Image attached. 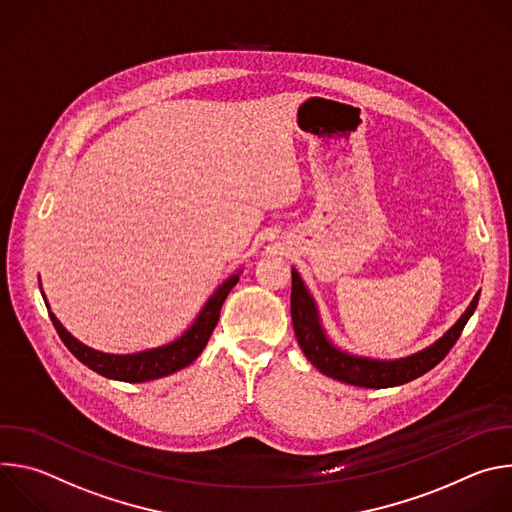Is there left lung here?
Here are the masks:
<instances>
[{"label": "left lung", "instance_id": "1", "mask_svg": "<svg viewBox=\"0 0 512 512\" xmlns=\"http://www.w3.org/2000/svg\"><path fill=\"white\" fill-rule=\"evenodd\" d=\"M478 296L480 294L474 296L466 312L452 328L444 332V336L409 356L383 360L346 352L328 338L314 296L310 294L302 275L291 267V322H294L302 352L322 375L367 389H387L409 383L431 371L437 362H442L474 314Z\"/></svg>", "mask_w": 512, "mask_h": 512}]
</instances>
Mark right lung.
<instances>
[{"mask_svg":"<svg viewBox=\"0 0 512 512\" xmlns=\"http://www.w3.org/2000/svg\"><path fill=\"white\" fill-rule=\"evenodd\" d=\"M239 277H241V269L237 273L229 275L221 285H218L212 291V296L200 308L194 322L178 338H174L168 344L156 346V348L129 352V354L103 352V350H95V348L83 344L79 338L72 336L60 324V320L50 312V304L44 294H42V298L46 302L50 320H52L58 336L66 344V348L75 354L83 364H87L91 371H95L107 379H113V381L145 383V381H154V379L174 375L176 371L188 367V364H192L200 356V352L208 344V338H210L214 326L218 324V316H221V308L229 296V291L237 285Z\"/></svg>","mask_w":512,"mask_h":512,"instance_id":"obj_1","label":"right lung"}]
</instances>
